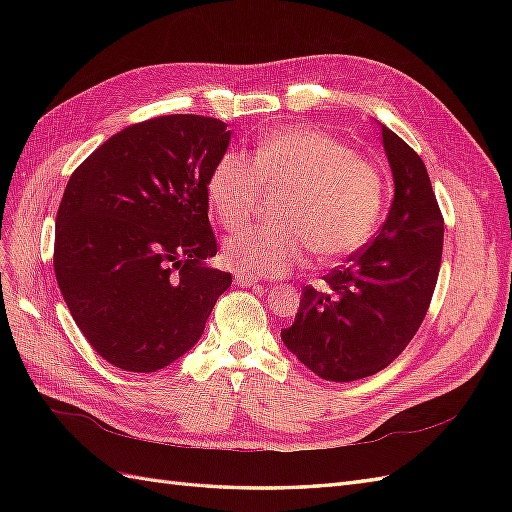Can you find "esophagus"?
Returning <instances> with one entry per match:
<instances>
[{
	"label": "esophagus",
	"mask_w": 512,
	"mask_h": 512,
	"mask_svg": "<svg viewBox=\"0 0 512 512\" xmlns=\"http://www.w3.org/2000/svg\"><path fill=\"white\" fill-rule=\"evenodd\" d=\"M235 284H237V286H241V288H250V286H256V284H258V280H256L254 275H250V273L237 271V273H235Z\"/></svg>",
	"instance_id": "obj_1"
}]
</instances>
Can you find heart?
<instances>
[{"mask_svg":"<svg viewBox=\"0 0 512 512\" xmlns=\"http://www.w3.org/2000/svg\"><path fill=\"white\" fill-rule=\"evenodd\" d=\"M290 185L282 198V224H254L226 241L232 267L280 277L309 252L322 260L352 254L369 239L382 207L378 168L335 136L284 126L258 141L254 160L230 151L209 177V200L226 228L256 211L262 185Z\"/></svg>","mask_w":512,"mask_h":512,"instance_id":"heart-1","label":"heart"}]
</instances>
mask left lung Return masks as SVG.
I'll list each match as a JSON object with an SVG mask.
<instances>
[{
    "instance_id": "1",
    "label": "left lung",
    "mask_w": 512,
    "mask_h": 512,
    "mask_svg": "<svg viewBox=\"0 0 512 512\" xmlns=\"http://www.w3.org/2000/svg\"><path fill=\"white\" fill-rule=\"evenodd\" d=\"M395 196L365 250L324 275V290L303 288L284 346L333 382L378 374L404 352L427 314L438 282L444 220L418 153L380 123Z\"/></svg>"
}]
</instances>
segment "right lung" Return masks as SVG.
<instances>
[{"label": "right lung", "instance_id": "right-lung-1", "mask_svg": "<svg viewBox=\"0 0 512 512\" xmlns=\"http://www.w3.org/2000/svg\"><path fill=\"white\" fill-rule=\"evenodd\" d=\"M224 121L164 115L117 132L74 170L57 211L55 275L87 342L111 365L158 371L188 352L232 284L207 260L209 177Z\"/></svg>", "mask_w": 512, "mask_h": 512}]
</instances>
